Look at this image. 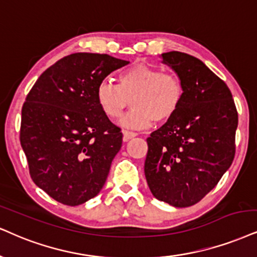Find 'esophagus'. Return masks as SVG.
Listing matches in <instances>:
<instances>
[{"label":"esophagus","mask_w":257,"mask_h":257,"mask_svg":"<svg viewBox=\"0 0 257 257\" xmlns=\"http://www.w3.org/2000/svg\"><path fill=\"white\" fill-rule=\"evenodd\" d=\"M122 136H123V141L127 142L131 138L136 137V136H137V134H136V132H131V131H122Z\"/></svg>","instance_id":"esophagus-1"}]
</instances>
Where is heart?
<instances>
[{
  "mask_svg": "<svg viewBox=\"0 0 257 257\" xmlns=\"http://www.w3.org/2000/svg\"><path fill=\"white\" fill-rule=\"evenodd\" d=\"M183 93V83L176 74L138 63L120 72L119 83L101 81L96 100L109 119H118L131 100L134 109L120 119V125L144 130L150 127L154 120L161 123L172 119L181 106Z\"/></svg>",
  "mask_w": 257,
  "mask_h": 257,
  "instance_id": "obj_1",
  "label": "heart"
}]
</instances>
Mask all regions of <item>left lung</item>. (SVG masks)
I'll return each instance as SVG.
<instances>
[{
  "mask_svg": "<svg viewBox=\"0 0 257 257\" xmlns=\"http://www.w3.org/2000/svg\"><path fill=\"white\" fill-rule=\"evenodd\" d=\"M161 58L181 78L185 93L175 115L147 139L144 173L155 198L188 207L232 163L238 114L225 82L200 59L177 51Z\"/></svg>",
  "mask_w": 257,
  "mask_h": 257,
  "instance_id": "left-lung-1",
  "label": "left lung"
}]
</instances>
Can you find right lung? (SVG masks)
Listing matches in <instances>:
<instances>
[{
  "label": "right lung",
  "mask_w": 257,
  "mask_h": 257,
  "mask_svg": "<svg viewBox=\"0 0 257 257\" xmlns=\"http://www.w3.org/2000/svg\"><path fill=\"white\" fill-rule=\"evenodd\" d=\"M130 62L78 52L38 78L21 112L20 142L32 180L61 204L77 206L99 194L122 143L104 115L97 85Z\"/></svg>",
  "instance_id": "right-lung-1"
}]
</instances>
